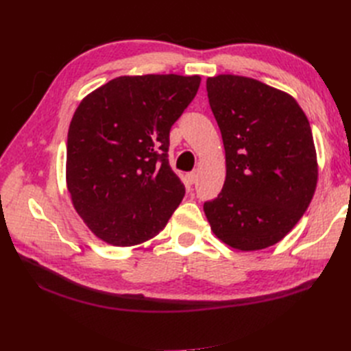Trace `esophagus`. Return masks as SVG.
Instances as JSON below:
<instances>
[{"label": "esophagus", "instance_id": "obj_1", "mask_svg": "<svg viewBox=\"0 0 351 351\" xmlns=\"http://www.w3.org/2000/svg\"><path fill=\"white\" fill-rule=\"evenodd\" d=\"M196 180H197V174H196V173H187V174L184 176V183L189 184V186L195 184Z\"/></svg>", "mask_w": 351, "mask_h": 351}]
</instances>
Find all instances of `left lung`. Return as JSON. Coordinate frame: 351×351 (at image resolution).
<instances>
[{"label":"left lung","instance_id":"obj_1","mask_svg":"<svg viewBox=\"0 0 351 351\" xmlns=\"http://www.w3.org/2000/svg\"><path fill=\"white\" fill-rule=\"evenodd\" d=\"M226 149V182L205 202L214 234L250 252L284 239L313 197L317 162L311 124L291 95L250 77H208Z\"/></svg>","mask_w":351,"mask_h":351}]
</instances>
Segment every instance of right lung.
I'll return each mask as SVG.
<instances>
[{
	"label": "right lung",
	"instance_id": "obj_1",
	"mask_svg": "<svg viewBox=\"0 0 351 351\" xmlns=\"http://www.w3.org/2000/svg\"><path fill=\"white\" fill-rule=\"evenodd\" d=\"M199 76H121L84 98L67 136V189L95 236L136 246L164 230L184 196L168 164L169 130Z\"/></svg>",
	"mask_w": 351,
	"mask_h": 351
}]
</instances>
